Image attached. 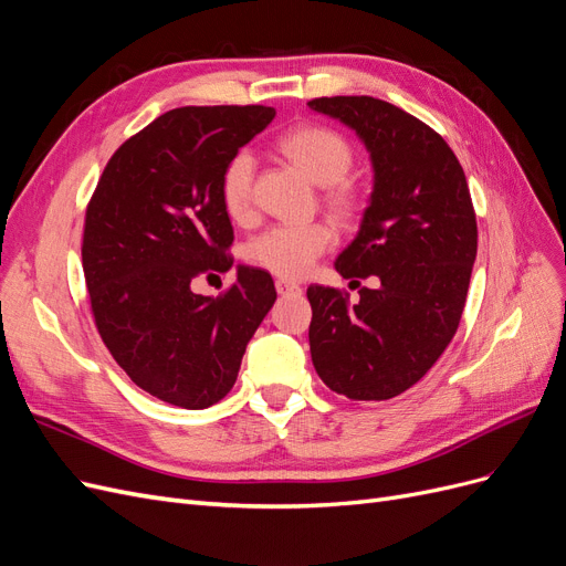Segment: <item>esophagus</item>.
Here are the masks:
<instances>
[{
	"label": "esophagus",
	"instance_id": "obj_1",
	"mask_svg": "<svg viewBox=\"0 0 566 566\" xmlns=\"http://www.w3.org/2000/svg\"><path fill=\"white\" fill-rule=\"evenodd\" d=\"M276 293L279 295H300L302 287L290 279H276Z\"/></svg>",
	"mask_w": 566,
	"mask_h": 566
}]
</instances>
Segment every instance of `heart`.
<instances>
[{
    "instance_id": "heart-1",
    "label": "heart",
    "mask_w": 566,
    "mask_h": 566,
    "mask_svg": "<svg viewBox=\"0 0 566 566\" xmlns=\"http://www.w3.org/2000/svg\"><path fill=\"white\" fill-rule=\"evenodd\" d=\"M279 148L314 184L325 186L323 198L335 217L347 219L354 214L358 196L356 188L345 179L354 156L349 144L337 132L314 125L297 127L281 136ZM252 177L254 158L248 150H238L219 179L221 208L238 224H243L252 214ZM333 241L335 233L323 221L273 224L250 238L243 248V256L256 269L283 279H300L333 245Z\"/></svg>"
}]
</instances>
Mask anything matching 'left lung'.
<instances>
[{"label": "left lung", "mask_w": 566, "mask_h": 566, "mask_svg": "<svg viewBox=\"0 0 566 566\" xmlns=\"http://www.w3.org/2000/svg\"><path fill=\"white\" fill-rule=\"evenodd\" d=\"M310 108L354 129L370 153L368 208L335 269L378 281L356 304L310 285L312 361L333 391L385 401L413 387L458 331L476 256L468 179L432 127L387 101L323 96Z\"/></svg>", "instance_id": "left-lung-1"}]
</instances>
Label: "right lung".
<instances>
[{
	"mask_svg": "<svg viewBox=\"0 0 566 566\" xmlns=\"http://www.w3.org/2000/svg\"><path fill=\"white\" fill-rule=\"evenodd\" d=\"M273 115L269 106L169 111L113 153L90 200L82 269L98 335L160 401L198 410L224 399L276 302L269 273L243 264L224 295L191 287L233 264L219 179Z\"/></svg>",
	"mask_w": 566,
	"mask_h": 566,
	"instance_id": "obj_1",
	"label": "right lung"
}]
</instances>
